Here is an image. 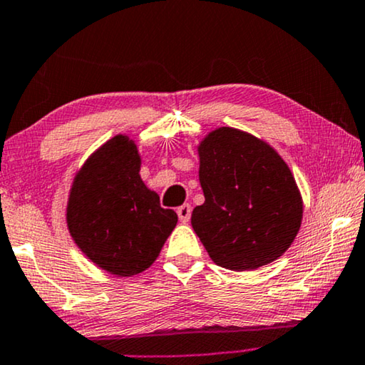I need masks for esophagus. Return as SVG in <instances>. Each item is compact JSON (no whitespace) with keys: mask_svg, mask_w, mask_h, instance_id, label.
<instances>
[{"mask_svg":"<svg viewBox=\"0 0 365 365\" xmlns=\"http://www.w3.org/2000/svg\"><path fill=\"white\" fill-rule=\"evenodd\" d=\"M191 212H192V209L189 204H182L181 207H178V215L181 222H187L189 219H191Z\"/></svg>","mask_w":365,"mask_h":365,"instance_id":"esophagus-1","label":"esophagus"}]
</instances>
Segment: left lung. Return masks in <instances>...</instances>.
<instances>
[{"instance_id":"1","label":"left lung","mask_w":365,"mask_h":365,"mask_svg":"<svg viewBox=\"0 0 365 365\" xmlns=\"http://www.w3.org/2000/svg\"><path fill=\"white\" fill-rule=\"evenodd\" d=\"M204 204L191 224L215 265L255 270L297 237L303 200L287 163L265 141L222 126L197 148Z\"/></svg>"}]
</instances>
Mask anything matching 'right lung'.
<instances>
[{"mask_svg":"<svg viewBox=\"0 0 365 365\" xmlns=\"http://www.w3.org/2000/svg\"><path fill=\"white\" fill-rule=\"evenodd\" d=\"M133 140L117 135L86 161L72 182L67 227L102 270L131 277L153 265L178 224L171 209L140 178Z\"/></svg>","mask_w":365,"mask_h":365,"instance_id":"1","label":"right lung"}]
</instances>
